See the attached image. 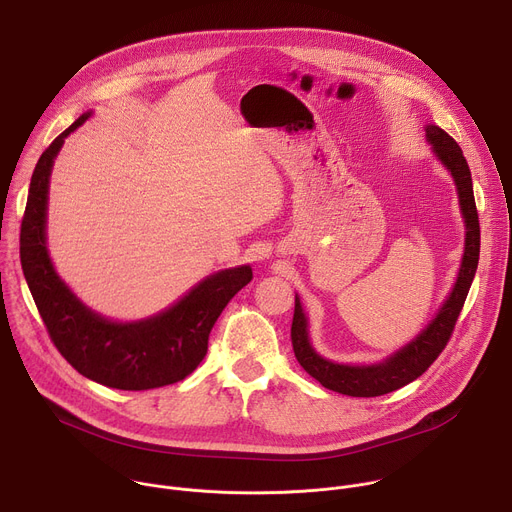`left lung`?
I'll use <instances>...</instances> for the list:
<instances>
[{
  "label": "left lung",
  "mask_w": 512,
  "mask_h": 512,
  "mask_svg": "<svg viewBox=\"0 0 512 512\" xmlns=\"http://www.w3.org/2000/svg\"><path fill=\"white\" fill-rule=\"evenodd\" d=\"M425 135L427 141L433 145V154L450 170L456 182L460 210L466 223L464 257L456 285L450 298L440 308V312H437L431 324L415 340H411L407 346H403L383 362L362 364V367L326 360L312 348L308 338V320L302 310L300 298L296 296L294 322H291V344H294L296 358L308 375H312L316 381H320L322 387L330 391L350 397H379L409 385L411 381L421 377L431 367L433 360L446 348L448 340L452 338L458 316L464 308L480 255V223L474 202L472 176L468 162L454 137H450L437 125H427Z\"/></svg>",
  "instance_id": "1"
}]
</instances>
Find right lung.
<instances>
[{"label":"right lung","mask_w":512,"mask_h":512,"mask_svg":"<svg viewBox=\"0 0 512 512\" xmlns=\"http://www.w3.org/2000/svg\"><path fill=\"white\" fill-rule=\"evenodd\" d=\"M81 115L40 156L22 218L20 259L36 308L58 352L83 377L111 389L145 391L186 379L208 350L214 322L251 279L249 265L202 279L166 312L119 324L91 312L56 275L46 249L48 180L64 137L89 119Z\"/></svg>","instance_id":"obj_1"}]
</instances>
